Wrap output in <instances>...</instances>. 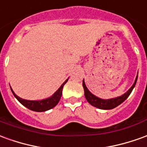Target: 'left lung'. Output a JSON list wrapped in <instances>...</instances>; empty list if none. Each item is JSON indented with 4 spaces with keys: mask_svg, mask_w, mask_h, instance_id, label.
Wrapping results in <instances>:
<instances>
[{
    "mask_svg": "<svg viewBox=\"0 0 147 147\" xmlns=\"http://www.w3.org/2000/svg\"><path fill=\"white\" fill-rule=\"evenodd\" d=\"M137 80H138V75L135 78V80H134V83L133 84V85L131 86V88L127 92H125L123 95H120V96H118V97H115V98H108V99H102V98H98L97 96H95V95H93L91 91L88 89L84 80H83V87H84V95H85L86 99L88 100V102L93 107H95L98 109L102 110L113 109V108H115V107L120 105L122 102H123L128 98V96L131 95V91H133V89L135 87Z\"/></svg>",
    "mask_w": 147,
    "mask_h": 147,
    "instance_id": "8db88e82",
    "label": "left lung"
}]
</instances>
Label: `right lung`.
I'll return each mask as SVG.
<instances>
[{
  "label": "right lung",
  "mask_w": 147,
  "mask_h": 147,
  "mask_svg": "<svg viewBox=\"0 0 147 147\" xmlns=\"http://www.w3.org/2000/svg\"><path fill=\"white\" fill-rule=\"evenodd\" d=\"M67 80H68V79H67L66 80L63 82L62 85L59 88V89L52 96H50V97L47 98L41 99V100H27V99H24V98L19 97L18 95H16L14 93V91H13L11 87H10V88H11V91L13 92V95L15 96V98L22 105L24 106L25 107H27L29 110L33 111L42 112V111H46L52 109L58 104L59 99L61 98V95H62V91H63V86L67 82Z\"/></svg>",
  "instance_id": "obj_1"
}]
</instances>
